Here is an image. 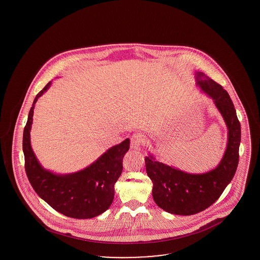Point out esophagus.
Listing matches in <instances>:
<instances>
[{
	"mask_svg": "<svg viewBox=\"0 0 260 260\" xmlns=\"http://www.w3.org/2000/svg\"><path fill=\"white\" fill-rule=\"evenodd\" d=\"M144 143V136L142 134H135L131 138V148H140V146Z\"/></svg>",
	"mask_w": 260,
	"mask_h": 260,
	"instance_id": "1",
	"label": "esophagus"
}]
</instances>
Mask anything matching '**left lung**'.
<instances>
[{
    "label": "left lung",
    "mask_w": 260,
    "mask_h": 260,
    "mask_svg": "<svg viewBox=\"0 0 260 260\" xmlns=\"http://www.w3.org/2000/svg\"><path fill=\"white\" fill-rule=\"evenodd\" d=\"M196 81L221 114L228 129V141L221 161L207 173H185L156 160L151 154L145 157L155 203L161 210L177 215H192L215 203L234 177L239 162L241 124L232 100L228 92L207 75L196 72Z\"/></svg>",
    "instance_id": "left-lung-1"
}]
</instances>
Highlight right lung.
<instances>
[{"instance_id": "add662e5", "label": "right lung", "mask_w": 260, "mask_h": 260, "mask_svg": "<svg viewBox=\"0 0 260 260\" xmlns=\"http://www.w3.org/2000/svg\"><path fill=\"white\" fill-rule=\"evenodd\" d=\"M50 84L36 95L25 125L22 147L26 174L35 192L52 209L72 218H92L111 206L114 185L123 171V158L129 149V139L108 149L96 161L76 173L59 174L43 168L31 147L30 132L35 103Z\"/></svg>"}]
</instances>
